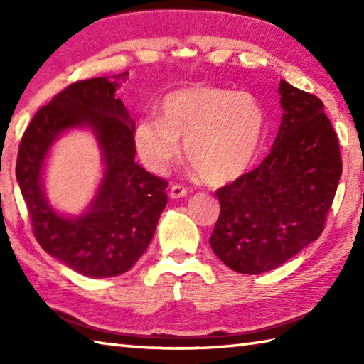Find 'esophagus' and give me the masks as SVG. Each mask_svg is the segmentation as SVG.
Wrapping results in <instances>:
<instances>
[{
  "label": "esophagus",
  "mask_w": 364,
  "mask_h": 364,
  "mask_svg": "<svg viewBox=\"0 0 364 364\" xmlns=\"http://www.w3.org/2000/svg\"><path fill=\"white\" fill-rule=\"evenodd\" d=\"M188 194V189L180 186V184H173V186L170 188V197L171 199H180V197H184Z\"/></svg>",
  "instance_id": "obj_1"
}]
</instances>
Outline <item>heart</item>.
Wrapping results in <instances>:
<instances>
[{
  "label": "heart",
  "mask_w": 364,
  "mask_h": 364,
  "mask_svg": "<svg viewBox=\"0 0 364 364\" xmlns=\"http://www.w3.org/2000/svg\"><path fill=\"white\" fill-rule=\"evenodd\" d=\"M267 132V114L255 96L220 86H193L170 93L160 119L143 117L134 127V144L143 162L162 173L184 154L208 183L225 184L254 165Z\"/></svg>",
  "instance_id": "obj_1"
}]
</instances>
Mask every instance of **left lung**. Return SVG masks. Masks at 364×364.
Instances as JSON below:
<instances>
[{"label":"left lung","instance_id":"obj_1","mask_svg":"<svg viewBox=\"0 0 364 364\" xmlns=\"http://www.w3.org/2000/svg\"><path fill=\"white\" fill-rule=\"evenodd\" d=\"M278 93L282 117L268 157L217 191L221 212L212 250L242 274L278 268L316 241L342 175L321 100L284 80Z\"/></svg>","mask_w":364,"mask_h":364}]
</instances>
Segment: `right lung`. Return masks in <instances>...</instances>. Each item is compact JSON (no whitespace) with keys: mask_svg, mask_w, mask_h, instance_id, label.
<instances>
[{"mask_svg":"<svg viewBox=\"0 0 364 364\" xmlns=\"http://www.w3.org/2000/svg\"><path fill=\"white\" fill-rule=\"evenodd\" d=\"M128 78L97 77L72 83L41 107L23 133L16 178L36 241L49 255L88 278H112L136 263L167 205V181L134 162V120L115 93ZM72 129H86L102 152L103 176L80 214H64L44 189L47 159Z\"/></svg>","mask_w":364,"mask_h":364,"instance_id":"add662e5","label":"right lung"}]
</instances>
